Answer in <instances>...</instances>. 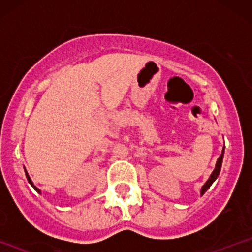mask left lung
Wrapping results in <instances>:
<instances>
[{
  "mask_svg": "<svg viewBox=\"0 0 252 252\" xmlns=\"http://www.w3.org/2000/svg\"><path fill=\"white\" fill-rule=\"evenodd\" d=\"M222 156H224V149H222V152H221L220 156H219V158H218V161H217V163H216V168H215V170H213V172H212V174H211V176L209 178V180H207L206 182H205L204 186L201 187V195L204 194V193L206 192V190L210 189V186H211V185L213 184V181H215L216 179L218 178L219 173H220V168H221Z\"/></svg>",
  "mask_w": 252,
  "mask_h": 252,
  "instance_id": "obj_1",
  "label": "left lung"
}]
</instances>
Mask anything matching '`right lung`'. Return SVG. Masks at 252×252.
<instances>
[{
	"label": "right lung",
	"instance_id": "add662e5",
	"mask_svg": "<svg viewBox=\"0 0 252 252\" xmlns=\"http://www.w3.org/2000/svg\"><path fill=\"white\" fill-rule=\"evenodd\" d=\"M26 176H27V180H28V182H30V184L32 185V186H33V187H34V189H35V190H36V192H39V193H40V189H36V187H35V186H34V185H33V182H32V180H31L30 175H28V174H27V172H26Z\"/></svg>",
	"mask_w": 252,
	"mask_h": 252
}]
</instances>
